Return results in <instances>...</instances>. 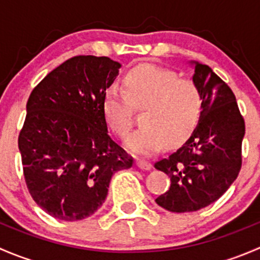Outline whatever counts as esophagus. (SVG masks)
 Masks as SVG:
<instances>
[{
  "label": "esophagus",
  "instance_id": "34e87169",
  "mask_svg": "<svg viewBox=\"0 0 260 260\" xmlns=\"http://www.w3.org/2000/svg\"><path fill=\"white\" fill-rule=\"evenodd\" d=\"M136 165H137V166L140 167L141 170H149L152 167L151 162L146 161V159H140V158H138L137 161H136Z\"/></svg>",
  "mask_w": 260,
  "mask_h": 260
}]
</instances>
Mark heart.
Returning <instances> with one entry per match:
<instances>
[{
	"mask_svg": "<svg viewBox=\"0 0 260 260\" xmlns=\"http://www.w3.org/2000/svg\"><path fill=\"white\" fill-rule=\"evenodd\" d=\"M133 107L143 108L142 127L127 145L135 153L153 154L165 145H176L188 137L200 120L204 95L191 79L153 64L133 68L124 77V91L117 86L106 90L103 112L107 123L120 138L133 127Z\"/></svg>",
	"mask_w": 260,
	"mask_h": 260,
	"instance_id": "obj_1",
	"label": "heart"
}]
</instances>
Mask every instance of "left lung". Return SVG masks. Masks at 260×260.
Returning a JSON list of instances; mask_svg holds the SVG:
<instances>
[{"label": "left lung", "instance_id": "left-lung-1", "mask_svg": "<svg viewBox=\"0 0 260 260\" xmlns=\"http://www.w3.org/2000/svg\"><path fill=\"white\" fill-rule=\"evenodd\" d=\"M192 80L204 95V109L188 140L154 167L169 175L170 188L156 199L169 211H198L216 201L242 169L245 122L234 93L208 65L195 62Z\"/></svg>", "mask_w": 260, "mask_h": 260}]
</instances>
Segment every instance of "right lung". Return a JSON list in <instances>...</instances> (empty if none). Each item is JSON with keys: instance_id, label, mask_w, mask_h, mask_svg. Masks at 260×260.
I'll use <instances>...</instances> for the list:
<instances>
[{"instance_id": "add662e5", "label": "right lung", "mask_w": 260, "mask_h": 260, "mask_svg": "<svg viewBox=\"0 0 260 260\" xmlns=\"http://www.w3.org/2000/svg\"><path fill=\"white\" fill-rule=\"evenodd\" d=\"M120 68L108 56L78 55L34 88L18 135L31 198L52 217L78 221L103 205L114 172L133 157L108 133L103 98Z\"/></svg>"}]
</instances>
